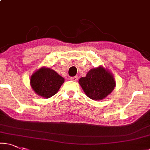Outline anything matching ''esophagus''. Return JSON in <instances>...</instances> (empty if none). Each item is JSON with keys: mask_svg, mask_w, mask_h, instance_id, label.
Segmentation results:
<instances>
[{"mask_svg": "<svg viewBox=\"0 0 150 150\" xmlns=\"http://www.w3.org/2000/svg\"><path fill=\"white\" fill-rule=\"evenodd\" d=\"M78 79V76H74V77H70V80H72V81H75V82L77 81Z\"/></svg>", "mask_w": 150, "mask_h": 150, "instance_id": "esophagus-1", "label": "esophagus"}]
</instances>
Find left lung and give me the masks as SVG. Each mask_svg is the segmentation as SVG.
Listing matches in <instances>:
<instances>
[{
	"instance_id": "8db88e82",
	"label": "left lung",
	"mask_w": 150,
	"mask_h": 150,
	"mask_svg": "<svg viewBox=\"0 0 150 150\" xmlns=\"http://www.w3.org/2000/svg\"><path fill=\"white\" fill-rule=\"evenodd\" d=\"M79 84L86 95L94 100L105 98L116 86L112 74L102 66L91 69L86 76L80 78Z\"/></svg>"
}]
</instances>
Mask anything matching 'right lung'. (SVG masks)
Masks as SVG:
<instances>
[{
	"label": "right lung",
	"instance_id": "right-lung-1",
	"mask_svg": "<svg viewBox=\"0 0 150 150\" xmlns=\"http://www.w3.org/2000/svg\"><path fill=\"white\" fill-rule=\"evenodd\" d=\"M64 82L63 77L47 67L38 69L30 78V84L34 92L45 98H49L56 94Z\"/></svg>",
	"mask_w": 150,
	"mask_h": 150
}]
</instances>
